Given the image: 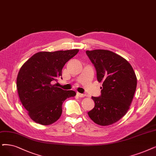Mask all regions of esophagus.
<instances>
[{
  "label": "esophagus",
  "mask_w": 156,
  "mask_h": 156,
  "mask_svg": "<svg viewBox=\"0 0 156 156\" xmlns=\"http://www.w3.org/2000/svg\"><path fill=\"white\" fill-rule=\"evenodd\" d=\"M77 95L79 97H84L86 96L85 94H83V93H77Z\"/></svg>",
  "instance_id": "1"
}]
</instances>
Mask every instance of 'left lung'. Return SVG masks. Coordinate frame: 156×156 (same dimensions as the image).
Segmentation results:
<instances>
[{"mask_svg": "<svg viewBox=\"0 0 156 156\" xmlns=\"http://www.w3.org/2000/svg\"><path fill=\"white\" fill-rule=\"evenodd\" d=\"M102 83L101 95L91 97L95 107L88 114L98 125L107 126L125 115L134 95L137 78L132 66L120 55L108 50L86 51Z\"/></svg>", "mask_w": 156, "mask_h": 156, "instance_id": "1", "label": "left lung"}]
</instances>
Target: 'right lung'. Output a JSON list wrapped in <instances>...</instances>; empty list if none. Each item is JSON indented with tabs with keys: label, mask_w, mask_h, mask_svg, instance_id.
<instances>
[{
	"label": "right lung",
	"mask_w": 156,
	"mask_h": 156,
	"mask_svg": "<svg viewBox=\"0 0 156 156\" xmlns=\"http://www.w3.org/2000/svg\"><path fill=\"white\" fill-rule=\"evenodd\" d=\"M79 49L39 52L25 63L16 78L18 94L23 106L34 122L48 126L62 114V105L76 96L72 90H63L51 83L62 76V69ZM62 79V77H61Z\"/></svg>",
	"instance_id": "obj_1"
}]
</instances>
